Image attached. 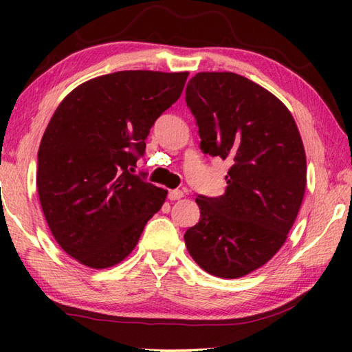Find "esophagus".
<instances>
[{
	"label": "esophagus",
	"instance_id": "esophagus-1",
	"mask_svg": "<svg viewBox=\"0 0 352 352\" xmlns=\"http://www.w3.org/2000/svg\"><path fill=\"white\" fill-rule=\"evenodd\" d=\"M168 197H169V200H180L184 197V192L180 189H172V190H169Z\"/></svg>",
	"mask_w": 352,
	"mask_h": 352
}]
</instances>
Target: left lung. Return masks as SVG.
Wrapping results in <instances>:
<instances>
[{"label":"left lung","mask_w":352,"mask_h":352,"mask_svg":"<svg viewBox=\"0 0 352 352\" xmlns=\"http://www.w3.org/2000/svg\"><path fill=\"white\" fill-rule=\"evenodd\" d=\"M205 153L230 160L226 190L200 195L186 248L210 275L242 278L284 245L306 190V152L281 100L236 73H197L186 87Z\"/></svg>","instance_id":"left-lung-1"}]
</instances>
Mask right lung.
Returning <instances> with one entry per match:
<instances>
[{
  "label": "right lung",
  "mask_w": 352,
  "mask_h": 352,
  "mask_svg": "<svg viewBox=\"0 0 352 352\" xmlns=\"http://www.w3.org/2000/svg\"><path fill=\"white\" fill-rule=\"evenodd\" d=\"M188 76L136 69L94 77L52 115L38 147L40 205L58 245L82 265L122 262L162 210L168 190L130 170Z\"/></svg>",
  "instance_id": "obj_1"
}]
</instances>
